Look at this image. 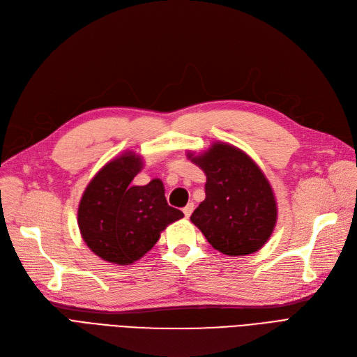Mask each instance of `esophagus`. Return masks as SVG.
Returning a JSON list of instances; mask_svg holds the SVG:
<instances>
[{"label": "esophagus", "mask_w": 357, "mask_h": 357, "mask_svg": "<svg viewBox=\"0 0 357 357\" xmlns=\"http://www.w3.org/2000/svg\"><path fill=\"white\" fill-rule=\"evenodd\" d=\"M183 214H185V217H190L191 214H192V211H194V203H188L187 206L183 207Z\"/></svg>", "instance_id": "esophagus-1"}]
</instances>
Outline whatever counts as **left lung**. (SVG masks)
<instances>
[{"label": "left lung", "mask_w": 357, "mask_h": 357, "mask_svg": "<svg viewBox=\"0 0 357 357\" xmlns=\"http://www.w3.org/2000/svg\"><path fill=\"white\" fill-rule=\"evenodd\" d=\"M188 158L204 170L206 199L191 222L214 250L230 257L259 251L277 222L271 185L258 165L242 150L214 143L207 151Z\"/></svg>", "instance_id": "left-lung-1"}]
</instances>
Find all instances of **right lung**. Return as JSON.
<instances>
[{"instance_id": "right-lung-1", "label": "right lung", "mask_w": 357, "mask_h": 357, "mask_svg": "<svg viewBox=\"0 0 357 357\" xmlns=\"http://www.w3.org/2000/svg\"><path fill=\"white\" fill-rule=\"evenodd\" d=\"M143 159L132 151L107 162L89 182L77 211L80 234L98 257L118 266L140 259L167 225L183 217L170 207L163 182L132 185Z\"/></svg>"}]
</instances>
